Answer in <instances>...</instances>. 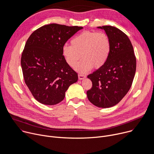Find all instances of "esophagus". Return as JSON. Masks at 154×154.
Masks as SVG:
<instances>
[{"label":"esophagus","instance_id":"1","mask_svg":"<svg viewBox=\"0 0 154 154\" xmlns=\"http://www.w3.org/2000/svg\"><path fill=\"white\" fill-rule=\"evenodd\" d=\"M79 80H83L86 78V76L84 75H82V74H79Z\"/></svg>","mask_w":154,"mask_h":154}]
</instances>
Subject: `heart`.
Here are the masks:
<instances>
[{
    "mask_svg": "<svg viewBox=\"0 0 154 154\" xmlns=\"http://www.w3.org/2000/svg\"><path fill=\"white\" fill-rule=\"evenodd\" d=\"M71 46L65 45L62 48L63 55L71 67L77 64L81 56L83 59L75 69L86 73L93 68H99L107 61L111 51V42L104 32L85 31L74 37Z\"/></svg>",
    "mask_w": 154,
    "mask_h": 154,
    "instance_id": "heart-1",
    "label": "heart"
}]
</instances>
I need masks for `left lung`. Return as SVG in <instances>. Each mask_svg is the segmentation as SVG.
<instances>
[{
  "label": "left lung",
  "instance_id": "obj_1",
  "mask_svg": "<svg viewBox=\"0 0 154 154\" xmlns=\"http://www.w3.org/2000/svg\"><path fill=\"white\" fill-rule=\"evenodd\" d=\"M104 30L111 42L109 57L102 67L88 75L93 83L86 92L90 102L99 108L118 103L129 91L136 72V57L128 36L116 27H97Z\"/></svg>",
  "mask_w": 154,
  "mask_h": 154
}]
</instances>
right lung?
Returning <instances> with one entry per match:
<instances>
[{
  "label": "right lung",
  "instance_id": "1",
  "mask_svg": "<svg viewBox=\"0 0 154 154\" xmlns=\"http://www.w3.org/2000/svg\"><path fill=\"white\" fill-rule=\"evenodd\" d=\"M82 27L57 24L44 26L32 33L21 57L25 83L39 102L53 105L61 102L77 74L66 61L64 44Z\"/></svg>",
  "mask_w": 154,
  "mask_h": 154
}]
</instances>
